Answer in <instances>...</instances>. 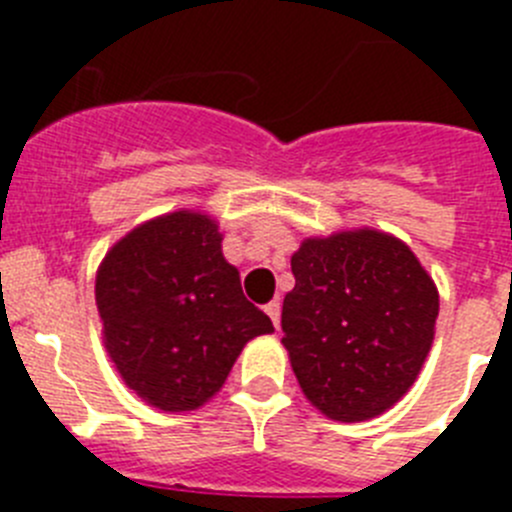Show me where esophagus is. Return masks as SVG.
<instances>
[{
    "label": "esophagus",
    "instance_id": "obj_1",
    "mask_svg": "<svg viewBox=\"0 0 512 512\" xmlns=\"http://www.w3.org/2000/svg\"><path fill=\"white\" fill-rule=\"evenodd\" d=\"M264 310L271 318V323H274V328H279V315H282V305H279V300H271Z\"/></svg>",
    "mask_w": 512,
    "mask_h": 512
}]
</instances>
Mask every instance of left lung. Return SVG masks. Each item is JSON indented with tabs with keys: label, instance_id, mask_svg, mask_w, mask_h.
I'll return each instance as SVG.
<instances>
[{
	"label": "left lung",
	"instance_id": "left-lung-1",
	"mask_svg": "<svg viewBox=\"0 0 512 512\" xmlns=\"http://www.w3.org/2000/svg\"><path fill=\"white\" fill-rule=\"evenodd\" d=\"M282 330L307 400L356 423L390 410L431 351L438 292L415 253L377 230L307 238Z\"/></svg>",
	"mask_w": 512,
	"mask_h": 512
}]
</instances>
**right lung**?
I'll list each match as a JSON object with an SVG mask.
<instances>
[{
  "mask_svg": "<svg viewBox=\"0 0 512 512\" xmlns=\"http://www.w3.org/2000/svg\"><path fill=\"white\" fill-rule=\"evenodd\" d=\"M223 235L200 212H171L128 233L97 271L104 346L130 390L158 410H194L228 379L269 315L246 300Z\"/></svg>",
  "mask_w": 512,
  "mask_h": 512,
  "instance_id": "1",
  "label": "right lung"
}]
</instances>
